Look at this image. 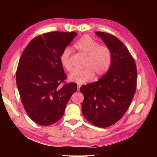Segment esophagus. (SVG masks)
<instances>
[{"instance_id": "obj_1", "label": "esophagus", "mask_w": 157, "mask_h": 157, "mask_svg": "<svg viewBox=\"0 0 157 157\" xmlns=\"http://www.w3.org/2000/svg\"><path fill=\"white\" fill-rule=\"evenodd\" d=\"M80 87H81V85H77V90H80Z\"/></svg>"}]
</instances>
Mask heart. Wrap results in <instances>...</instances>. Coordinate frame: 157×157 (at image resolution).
Returning a JSON list of instances; mask_svg holds the SVG:
<instances>
[{
  "instance_id": "obj_1",
  "label": "heart",
  "mask_w": 157,
  "mask_h": 157,
  "mask_svg": "<svg viewBox=\"0 0 157 157\" xmlns=\"http://www.w3.org/2000/svg\"><path fill=\"white\" fill-rule=\"evenodd\" d=\"M74 48L87 56L82 71L72 72L68 77L70 81L79 84L85 83L94 78L104 75L109 70L112 62V52L109 47L100 45L88 36L81 37L74 45ZM71 50L65 48L60 56L62 66L68 71L72 70L70 61Z\"/></svg>"
}]
</instances>
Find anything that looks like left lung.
<instances>
[{
  "instance_id": "obj_1",
  "label": "left lung",
  "mask_w": 157,
  "mask_h": 157,
  "mask_svg": "<svg viewBox=\"0 0 157 157\" xmlns=\"http://www.w3.org/2000/svg\"><path fill=\"white\" fill-rule=\"evenodd\" d=\"M112 52L108 72L98 81L83 85L82 109L85 118L100 128L112 126L128 109L136 88L137 72L135 60L128 48L116 37L97 31Z\"/></svg>"
}]
</instances>
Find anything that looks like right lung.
Wrapping results in <instances>:
<instances>
[{
	"label": "right lung",
	"mask_w": 157,
	"mask_h": 157,
	"mask_svg": "<svg viewBox=\"0 0 157 157\" xmlns=\"http://www.w3.org/2000/svg\"><path fill=\"white\" fill-rule=\"evenodd\" d=\"M77 34L50 32L33 39L25 48L16 71V84L23 106L35 123L48 126L63 115L75 83L60 85L67 75L60 56Z\"/></svg>",
	"instance_id": "obj_1"
}]
</instances>
